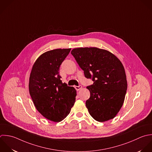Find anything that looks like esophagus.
<instances>
[{
  "mask_svg": "<svg viewBox=\"0 0 152 152\" xmlns=\"http://www.w3.org/2000/svg\"><path fill=\"white\" fill-rule=\"evenodd\" d=\"M75 88L76 89V90L77 91H78L80 90V89L82 88V86L81 85H79V86H75Z\"/></svg>",
  "mask_w": 152,
  "mask_h": 152,
  "instance_id": "34e87169",
  "label": "esophagus"
}]
</instances>
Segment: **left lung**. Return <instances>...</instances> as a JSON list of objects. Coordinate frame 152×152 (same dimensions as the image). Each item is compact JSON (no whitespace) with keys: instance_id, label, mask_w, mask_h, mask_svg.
I'll return each mask as SVG.
<instances>
[{"instance_id":"8db88e82","label":"left lung","mask_w":152,"mask_h":152,"mask_svg":"<svg viewBox=\"0 0 152 152\" xmlns=\"http://www.w3.org/2000/svg\"><path fill=\"white\" fill-rule=\"evenodd\" d=\"M71 54L85 76L94 82L86 87L90 98L86 106L90 115L99 122L114 118L123 105L127 89L122 63L110 51L97 47L76 48Z\"/></svg>"}]
</instances>
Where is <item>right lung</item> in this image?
<instances>
[{
	"mask_svg": "<svg viewBox=\"0 0 152 152\" xmlns=\"http://www.w3.org/2000/svg\"><path fill=\"white\" fill-rule=\"evenodd\" d=\"M71 48L46 51L34 63L29 79V91L37 111L45 118L60 122L70 113L76 89L61 80L59 69Z\"/></svg>",
	"mask_w": 152,
	"mask_h": 152,
	"instance_id": "1",
	"label": "right lung"
}]
</instances>
